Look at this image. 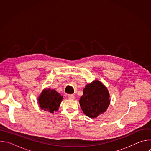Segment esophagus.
<instances>
[{
    "label": "esophagus",
    "instance_id": "obj_1",
    "mask_svg": "<svg viewBox=\"0 0 151 151\" xmlns=\"http://www.w3.org/2000/svg\"><path fill=\"white\" fill-rule=\"evenodd\" d=\"M68 97L69 99H72V100H73L75 99V96L74 94H69L68 96Z\"/></svg>",
    "mask_w": 151,
    "mask_h": 151
}]
</instances>
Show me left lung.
<instances>
[{
	"instance_id": "obj_1",
	"label": "left lung",
	"mask_w": 151,
	"mask_h": 151,
	"mask_svg": "<svg viewBox=\"0 0 151 151\" xmlns=\"http://www.w3.org/2000/svg\"><path fill=\"white\" fill-rule=\"evenodd\" d=\"M79 103L86 115L91 118H96L106 112L109 105L108 90L99 81L96 80L85 86Z\"/></svg>"
}]
</instances>
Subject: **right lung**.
Returning a JSON list of instances; mask_svg holds the SVG:
<instances>
[{
    "label": "right lung",
    "instance_id": "right-lung-1",
    "mask_svg": "<svg viewBox=\"0 0 151 151\" xmlns=\"http://www.w3.org/2000/svg\"><path fill=\"white\" fill-rule=\"evenodd\" d=\"M63 97L54 90H44L39 97V106L42 109L51 113L57 111Z\"/></svg>",
    "mask_w": 151,
    "mask_h": 151
}]
</instances>
